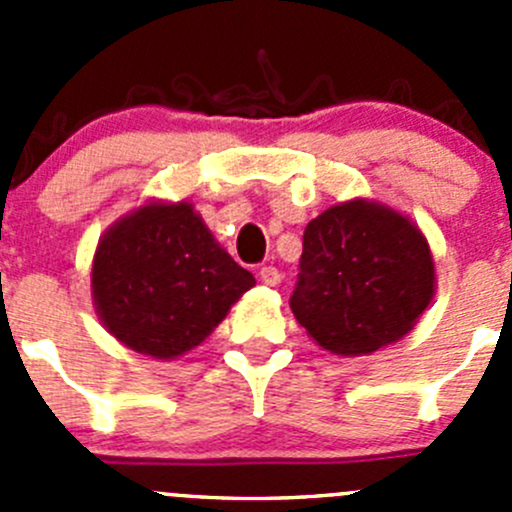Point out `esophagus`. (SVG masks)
<instances>
[{
  "label": "esophagus",
  "instance_id": "obj_1",
  "mask_svg": "<svg viewBox=\"0 0 512 512\" xmlns=\"http://www.w3.org/2000/svg\"><path fill=\"white\" fill-rule=\"evenodd\" d=\"M260 280L265 282L267 287H277L282 282V275H280V270H277V267H272V265H265L260 270Z\"/></svg>",
  "mask_w": 512,
  "mask_h": 512
}]
</instances>
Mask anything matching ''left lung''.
I'll return each instance as SVG.
<instances>
[{
  "instance_id": "8db88e82",
  "label": "left lung",
  "mask_w": 512,
  "mask_h": 512,
  "mask_svg": "<svg viewBox=\"0 0 512 512\" xmlns=\"http://www.w3.org/2000/svg\"><path fill=\"white\" fill-rule=\"evenodd\" d=\"M433 292L423 232L396 210L356 198L307 225L289 307L322 349L364 356L409 334Z\"/></svg>"
}]
</instances>
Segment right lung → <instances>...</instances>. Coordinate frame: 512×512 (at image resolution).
<instances>
[{
  "instance_id": "right-lung-1",
  "label": "right lung",
  "mask_w": 512,
  "mask_h": 512,
  "mask_svg": "<svg viewBox=\"0 0 512 512\" xmlns=\"http://www.w3.org/2000/svg\"><path fill=\"white\" fill-rule=\"evenodd\" d=\"M255 277L237 265L190 203H146L98 240L91 294L103 327L153 359L213 334Z\"/></svg>"
}]
</instances>
